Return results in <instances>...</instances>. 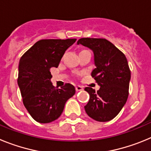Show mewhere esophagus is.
<instances>
[{
  "instance_id": "esophagus-1",
  "label": "esophagus",
  "mask_w": 151,
  "mask_h": 151,
  "mask_svg": "<svg viewBox=\"0 0 151 151\" xmlns=\"http://www.w3.org/2000/svg\"><path fill=\"white\" fill-rule=\"evenodd\" d=\"M83 89V87L80 86V85H76V91H82Z\"/></svg>"
}]
</instances>
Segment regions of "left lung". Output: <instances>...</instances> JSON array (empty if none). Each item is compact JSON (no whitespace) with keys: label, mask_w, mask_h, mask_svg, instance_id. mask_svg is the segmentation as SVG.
<instances>
[{"label":"left lung","mask_w":151,"mask_h":151,"mask_svg":"<svg viewBox=\"0 0 151 151\" xmlns=\"http://www.w3.org/2000/svg\"><path fill=\"white\" fill-rule=\"evenodd\" d=\"M77 44L94 52L96 68L91 76L100 89L91 87L85 90L90 95L85 106L88 115L98 122H107L121 111L129 97L131 71L125 54L105 38H80Z\"/></svg>","instance_id":"left-lung-1"}]
</instances>
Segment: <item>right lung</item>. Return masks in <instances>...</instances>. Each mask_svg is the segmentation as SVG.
Segmentation results:
<instances>
[{
    "instance_id": "add662e5",
    "label": "right lung",
    "mask_w": 151,
    "mask_h": 151,
    "mask_svg": "<svg viewBox=\"0 0 151 151\" xmlns=\"http://www.w3.org/2000/svg\"><path fill=\"white\" fill-rule=\"evenodd\" d=\"M76 41L40 40L20 58L17 82L24 106L36 122L49 123L59 118L66 101L76 93L71 84L58 88L50 82V69L59 66L65 51Z\"/></svg>"
}]
</instances>
